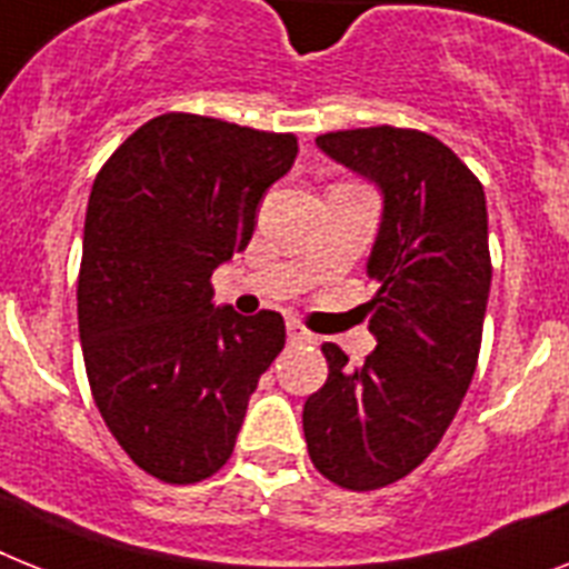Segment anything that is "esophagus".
Returning <instances> with one entry per match:
<instances>
[{
	"mask_svg": "<svg viewBox=\"0 0 569 569\" xmlns=\"http://www.w3.org/2000/svg\"><path fill=\"white\" fill-rule=\"evenodd\" d=\"M288 340L299 342V346H308V342H313L317 337H313L305 326H299V322H288Z\"/></svg>",
	"mask_w": 569,
	"mask_h": 569,
	"instance_id": "obj_1",
	"label": "esophagus"
}]
</instances>
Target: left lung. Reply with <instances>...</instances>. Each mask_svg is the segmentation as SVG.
Listing matches in <instances>:
<instances>
[{
	"instance_id": "left-lung-1",
	"label": "left lung",
	"mask_w": 569,
	"mask_h": 569,
	"mask_svg": "<svg viewBox=\"0 0 569 569\" xmlns=\"http://www.w3.org/2000/svg\"><path fill=\"white\" fill-rule=\"evenodd\" d=\"M317 144L378 182L383 223L363 305L378 349L349 366L322 342L328 380L305 401V442L326 480L375 491L433 453L471 387L491 288L486 191L448 144L410 127L335 130Z\"/></svg>"
}]
</instances>
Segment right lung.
Returning a JSON list of instances; mask_svg holds the SVG:
<instances>
[{"mask_svg":"<svg viewBox=\"0 0 569 569\" xmlns=\"http://www.w3.org/2000/svg\"><path fill=\"white\" fill-rule=\"evenodd\" d=\"M296 153L293 133L166 112L92 182L78 273L89 389L121 450L168 486L227 465L284 349L281 313L211 305V270L247 250L258 200Z\"/></svg>","mask_w":569,"mask_h":569,"instance_id":"obj_1","label":"right lung"}]
</instances>
